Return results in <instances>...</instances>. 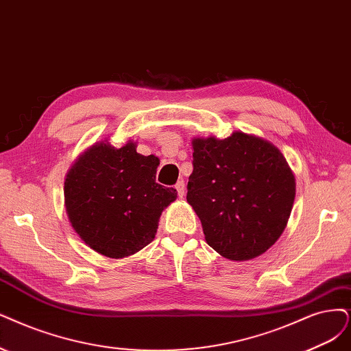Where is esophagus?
<instances>
[{
    "label": "esophagus",
    "instance_id": "obj_1",
    "mask_svg": "<svg viewBox=\"0 0 351 351\" xmlns=\"http://www.w3.org/2000/svg\"><path fill=\"white\" fill-rule=\"evenodd\" d=\"M175 188H176V191H178V197L182 198L184 193H185V184H184V180H179V182L175 185Z\"/></svg>",
    "mask_w": 351,
    "mask_h": 351
}]
</instances>
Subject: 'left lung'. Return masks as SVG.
Masks as SVG:
<instances>
[{"label":"left lung","mask_w":351,"mask_h":351,"mask_svg":"<svg viewBox=\"0 0 351 351\" xmlns=\"http://www.w3.org/2000/svg\"><path fill=\"white\" fill-rule=\"evenodd\" d=\"M186 199L205 240L230 261H250L274 245L292 211L295 176L270 141L234 132L192 140Z\"/></svg>","instance_id":"1"}]
</instances>
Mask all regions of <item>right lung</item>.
I'll return each mask as SVG.
<instances>
[{"label":"right lung","instance_id":"right-lung-1","mask_svg":"<svg viewBox=\"0 0 351 351\" xmlns=\"http://www.w3.org/2000/svg\"><path fill=\"white\" fill-rule=\"evenodd\" d=\"M136 143H95L64 179V205L73 230L102 256L123 258L153 241L159 217L178 192L156 184L159 159Z\"/></svg>","mask_w":351,"mask_h":351}]
</instances>
